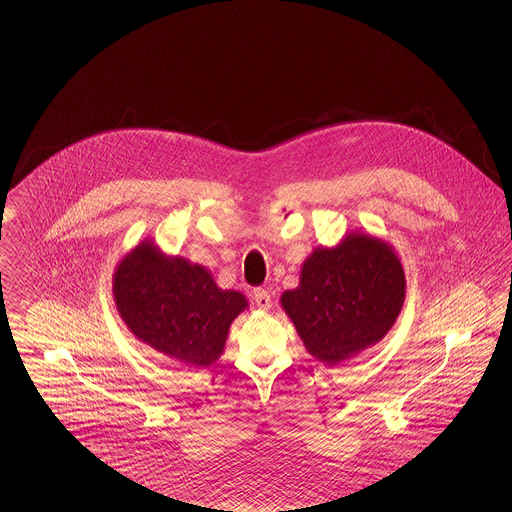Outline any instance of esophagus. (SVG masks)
I'll return each instance as SVG.
<instances>
[{"label":"esophagus","instance_id":"obj_1","mask_svg":"<svg viewBox=\"0 0 512 512\" xmlns=\"http://www.w3.org/2000/svg\"><path fill=\"white\" fill-rule=\"evenodd\" d=\"M253 299H255L257 307H259V309H263V311H268V309L272 307V299H270V293H268L267 290H263V288H257V290H253Z\"/></svg>","mask_w":512,"mask_h":512}]
</instances>
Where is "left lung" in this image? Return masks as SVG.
Instances as JSON below:
<instances>
[{
  "label": "left lung",
  "mask_w": 512,
  "mask_h": 512,
  "mask_svg": "<svg viewBox=\"0 0 512 512\" xmlns=\"http://www.w3.org/2000/svg\"><path fill=\"white\" fill-rule=\"evenodd\" d=\"M405 301V274L390 245L349 234L334 249H317L301 268L282 307L307 351L336 365L382 340Z\"/></svg>",
  "instance_id": "1"
}]
</instances>
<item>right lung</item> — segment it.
I'll list each match as a JSON object with an SVG mask.
<instances>
[{
    "instance_id": "obj_1",
    "label": "right lung",
    "mask_w": 512,
    "mask_h": 512,
    "mask_svg": "<svg viewBox=\"0 0 512 512\" xmlns=\"http://www.w3.org/2000/svg\"><path fill=\"white\" fill-rule=\"evenodd\" d=\"M115 301L126 326L153 349L188 365L215 363L228 328L245 307L240 292H222L199 265L138 245L115 272Z\"/></svg>"
}]
</instances>
